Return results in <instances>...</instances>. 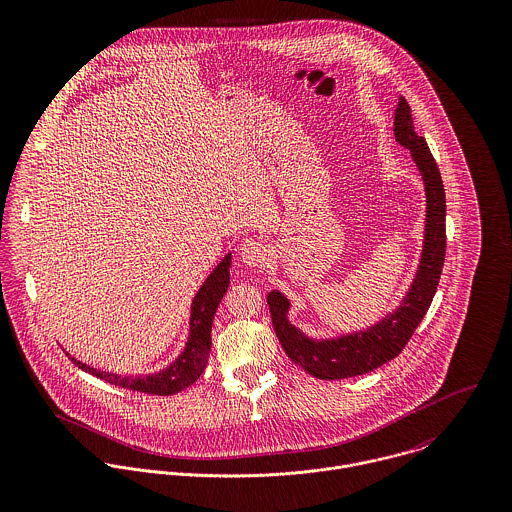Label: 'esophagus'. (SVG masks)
I'll return each mask as SVG.
<instances>
[{"label":"esophagus","instance_id":"obj_1","mask_svg":"<svg viewBox=\"0 0 512 512\" xmlns=\"http://www.w3.org/2000/svg\"><path fill=\"white\" fill-rule=\"evenodd\" d=\"M238 254H240L242 264H246L250 268H264L270 262V246L266 242L254 240V238L244 240L238 248Z\"/></svg>","mask_w":512,"mask_h":512}]
</instances>
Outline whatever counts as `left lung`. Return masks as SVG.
I'll list each match as a JSON object with an SVG mask.
<instances>
[{
  "mask_svg": "<svg viewBox=\"0 0 512 512\" xmlns=\"http://www.w3.org/2000/svg\"><path fill=\"white\" fill-rule=\"evenodd\" d=\"M392 124L396 142L410 149L426 191L420 264L400 305L363 331H353L333 339H313L290 321V299L280 290L268 293L272 323L284 351L295 365L321 380L366 374L398 357L424 319L438 290L445 258V191L441 175L426 140L418 136L414 128L410 104L402 96L398 98Z\"/></svg>",
  "mask_w": 512,
  "mask_h": 512,
  "instance_id": "left-lung-1",
  "label": "left lung"
}]
</instances>
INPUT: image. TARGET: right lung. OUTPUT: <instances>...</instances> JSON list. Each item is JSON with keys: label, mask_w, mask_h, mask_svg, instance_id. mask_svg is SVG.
<instances>
[{"label": "right lung", "mask_w": 512, "mask_h": 512, "mask_svg": "<svg viewBox=\"0 0 512 512\" xmlns=\"http://www.w3.org/2000/svg\"><path fill=\"white\" fill-rule=\"evenodd\" d=\"M230 262L232 252H228L219 266L211 272V276L205 280L201 290L195 293L191 303V317H189V339L185 343V349L181 355L165 366L159 372L153 374H136V376H120L116 372L98 370L94 366L86 365L82 361H76L69 353V359L74 365L84 372H90L98 376L100 380H106L110 384L146 392V394H157V396H171L175 392H181L183 388L191 386L205 370L209 353H211V329L213 319L219 309L220 299L228 290L230 284Z\"/></svg>", "instance_id": "add662e5"}]
</instances>
